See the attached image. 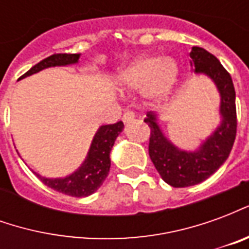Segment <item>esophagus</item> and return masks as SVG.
Returning a JSON list of instances; mask_svg holds the SVG:
<instances>
[{
  "instance_id": "esophagus-1",
  "label": "esophagus",
  "mask_w": 249,
  "mask_h": 249,
  "mask_svg": "<svg viewBox=\"0 0 249 249\" xmlns=\"http://www.w3.org/2000/svg\"><path fill=\"white\" fill-rule=\"evenodd\" d=\"M135 119L136 114L135 112H132V110H126L124 113V116H123V121H124L125 124H129V123H132Z\"/></svg>"
}]
</instances>
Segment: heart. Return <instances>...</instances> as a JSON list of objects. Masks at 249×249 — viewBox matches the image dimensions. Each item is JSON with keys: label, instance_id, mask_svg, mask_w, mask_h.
Here are the masks:
<instances>
[{"label": "heart", "instance_id": "obj_1", "mask_svg": "<svg viewBox=\"0 0 249 249\" xmlns=\"http://www.w3.org/2000/svg\"><path fill=\"white\" fill-rule=\"evenodd\" d=\"M178 69L167 57L141 56L123 68L116 76V84L125 90H139L149 100L164 97L172 89Z\"/></svg>", "mask_w": 249, "mask_h": 249}]
</instances>
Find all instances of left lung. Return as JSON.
<instances>
[{
  "label": "left lung",
  "mask_w": 249,
  "mask_h": 249,
  "mask_svg": "<svg viewBox=\"0 0 249 249\" xmlns=\"http://www.w3.org/2000/svg\"><path fill=\"white\" fill-rule=\"evenodd\" d=\"M195 74L212 80L220 94V124L195 151H185L164 135L159 117L148 112L144 120L151 128L149 157L161 178L175 188L203 183L228 159L236 137V93L230 73L203 48L193 46L189 53Z\"/></svg>",
  "instance_id": "8db88e82"
}]
</instances>
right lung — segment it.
I'll list each match as a JSON object with an SVG mask.
<instances>
[{"instance_id":"right-lung-1","label":"right lung","mask_w":249,"mask_h":249,"mask_svg":"<svg viewBox=\"0 0 249 249\" xmlns=\"http://www.w3.org/2000/svg\"><path fill=\"white\" fill-rule=\"evenodd\" d=\"M80 56L81 54L78 53L77 54L61 53V54L46 57L42 61L36 64L33 68H30L21 78L32 76L52 66L74 65L78 62ZM123 129H124V124L121 121L116 124L100 126L93 137L85 160L74 172L65 178H44L40 173H35L42 183L57 192L65 193L74 197H87L96 192L108 176L109 168H110V151L113 148L114 141L123 132Z\"/></svg>"}]
</instances>
